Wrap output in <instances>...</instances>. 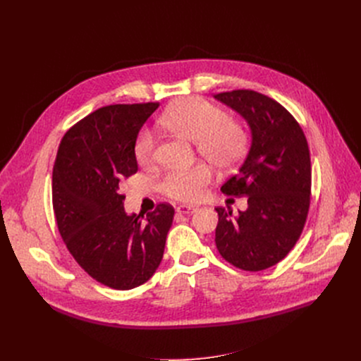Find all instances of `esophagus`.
Instances as JSON below:
<instances>
[{
  "label": "esophagus",
  "mask_w": 361,
  "mask_h": 361,
  "mask_svg": "<svg viewBox=\"0 0 361 361\" xmlns=\"http://www.w3.org/2000/svg\"><path fill=\"white\" fill-rule=\"evenodd\" d=\"M196 211H197L196 206H190V204L177 206V212H180V214H195Z\"/></svg>",
  "instance_id": "esophagus-1"
}]
</instances>
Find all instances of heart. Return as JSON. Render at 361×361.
<instances>
[{"label": "heart", "mask_w": 361, "mask_h": 361, "mask_svg": "<svg viewBox=\"0 0 361 361\" xmlns=\"http://www.w3.org/2000/svg\"><path fill=\"white\" fill-rule=\"evenodd\" d=\"M161 124L176 135L196 142L206 159L219 168L237 165L247 152L249 135L226 112L202 98H185L168 108ZM157 137L152 128H143L135 142V157L140 165L154 161ZM212 180V169L203 162L188 168L168 169L159 181V190L183 202H195Z\"/></svg>", "instance_id": "obj_1"}]
</instances>
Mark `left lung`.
<instances>
[{
    "label": "left lung",
    "mask_w": 361,
    "mask_h": 361,
    "mask_svg": "<svg viewBox=\"0 0 361 361\" xmlns=\"http://www.w3.org/2000/svg\"><path fill=\"white\" fill-rule=\"evenodd\" d=\"M247 121L249 154L221 192L247 196V209L216 207L215 243L235 268L257 272L288 255L305 226L312 187L309 145L300 124L281 104L255 90L214 97Z\"/></svg>",
    "instance_id": "left-lung-1"
}]
</instances>
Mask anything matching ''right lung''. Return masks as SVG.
Instances as JSON below:
<instances>
[{"label": "right lung", "mask_w": 361, "mask_h": 361, "mask_svg": "<svg viewBox=\"0 0 361 361\" xmlns=\"http://www.w3.org/2000/svg\"><path fill=\"white\" fill-rule=\"evenodd\" d=\"M158 102L109 105L64 135L52 171V206L68 252L98 282L131 290L154 275L164 256L174 207L128 215L124 178L137 173L135 142Z\"/></svg>", "instance_id": "right-lung-1"}]
</instances>
